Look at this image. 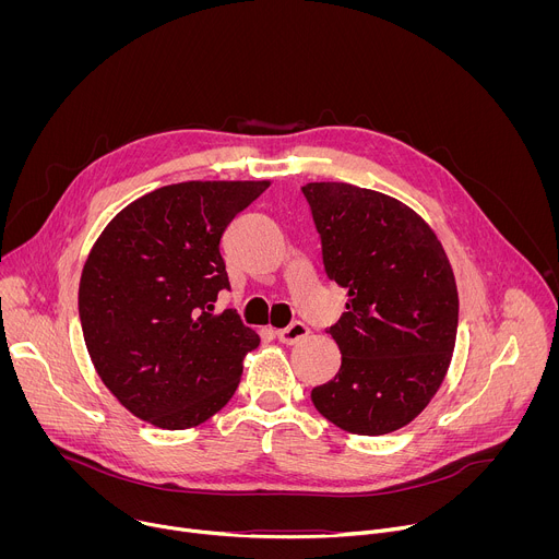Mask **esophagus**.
Wrapping results in <instances>:
<instances>
[{
	"label": "esophagus",
	"mask_w": 559,
	"mask_h": 559,
	"mask_svg": "<svg viewBox=\"0 0 559 559\" xmlns=\"http://www.w3.org/2000/svg\"><path fill=\"white\" fill-rule=\"evenodd\" d=\"M307 334H309V330H307V325L300 323V321H296V323H292L289 328L276 332L278 341L285 343V345H296V343H300L302 338H307Z\"/></svg>",
	"instance_id": "1"
}]
</instances>
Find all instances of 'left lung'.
Listing matches in <instances>:
<instances>
[{
    "label": "left lung",
    "instance_id": "obj_1",
    "mask_svg": "<svg viewBox=\"0 0 559 559\" xmlns=\"http://www.w3.org/2000/svg\"><path fill=\"white\" fill-rule=\"evenodd\" d=\"M302 194L347 311L330 328L343 360L311 389L318 414L343 431L382 436L409 425L440 389L455 347L457 287L431 225L409 205L352 183Z\"/></svg>",
    "mask_w": 559,
    "mask_h": 559
}]
</instances>
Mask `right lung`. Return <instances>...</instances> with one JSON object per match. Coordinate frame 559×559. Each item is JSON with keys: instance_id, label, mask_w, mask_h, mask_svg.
<instances>
[{"instance_id": "obj_1", "label": "right lung", "mask_w": 559, "mask_h": 559, "mask_svg": "<svg viewBox=\"0 0 559 559\" xmlns=\"http://www.w3.org/2000/svg\"><path fill=\"white\" fill-rule=\"evenodd\" d=\"M270 181H186L126 205L99 234L79 318L91 360L117 401L158 429H190L234 395L261 338L236 311L221 236Z\"/></svg>"}]
</instances>
